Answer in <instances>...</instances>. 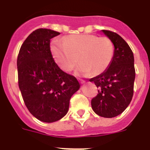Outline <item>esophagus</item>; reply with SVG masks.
Wrapping results in <instances>:
<instances>
[{
	"label": "esophagus",
	"mask_w": 150,
	"mask_h": 150,
	"mask_svg": "<svg viewBox=\"0 0 150 150\" xmlns=\"http://www.w3.org/2000/svg\"><path fill=\"white\" fill-rule=\"evenodd\" d=\"M79 81H80V83H81V84H83V83H84L86 82L85 81H83V80H82V79H79Z\"/></svg>",
	"instance_id": "34e87169"
}]
</instances>
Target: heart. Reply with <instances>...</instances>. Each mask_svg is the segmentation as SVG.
Segmentation results:
<instances>
[{
  "label": "heart",
  "mask_w": 150,
  "mask_h": 150,
  "mask_svg": "<svg viewBox=\"0 0 150 150\" xmlns=\"http://www.w3.org/2000/svg\"><path fill=\"white\" fill-rule=\"evenodd\" d=\"M51 52L56 63L64 72H70L80 61L77 75H88L91 72L97 75L105 72L111 64L114 46L108 37L75 34L55 40Z\"/></svg>",
  "instance_id": "heart-1"
}]
</instances>
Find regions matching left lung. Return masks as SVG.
Returning a JSON list of instances; mask_svg holds the SVG:
<instances>
[{"label":"left lung","instance_id":"8db88e82","mask_svg":"<svg viewBox=\"0 0 150 150\" xmlns=\"http://www.w3.org/2000/svg\"><path fill=\"white\" fill-rule=\"evenodd\" d=\"M102 32L114 44V55L107 70L89 80L99 88L91 104L97 115L112 118L122 114L133 97L136 77L134 56L130 46L120 35L107 30Z\"/></svg>","mask_w":150,"mask_h":150}]
</instances>
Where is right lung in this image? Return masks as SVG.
Listing matches in <instances>:
<instances>
[{"mask_svg": "<svg viewBox=\"0 0 150 150\" xmlns=\"http://www.w3.org/2000/svg\"><path fill=\"white\" fill-rule=\"evenodd\" d=\"M60 34L47 28L32 32L20 47L17 57L18 84L30 114L44 122L63 118L71 97L80 88L78 80L54 62L50 40Z\"/></svg>", "mask_w": 150, "mask_h": 150, "instance_id": "right-lung-1", "label": "right lung"}]
</instances>
